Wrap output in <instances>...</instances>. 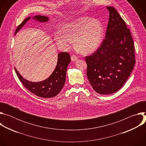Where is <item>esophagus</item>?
Here are the masks:
<instances>
[{
	"mask_svg": "<svg viewBox=\"0 0 146 146\" xmlns=\"http://www.w3.org/2000/svg\"><path fill=\"white\" fill-rule=\"evenodd\" d=\"M77 59H78V56L75 55H72L71 56V59L72 61H76L77 60Z\"/></svg>",
	"mask_w": 146,
	"mask_h": 146,
	"instance_id": "esophagus-1",
	"label": "esophagus"
}]
</instances>
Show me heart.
Here are the masks:
<instances>
[{"instance_id": "b5f03b06", "label": "heart", "mask_w": 146, "mask_h": 146, "mask_svg": "<svg viewBox=\"0 0 146 146\" xmlns=\"http://www.w3.org/2000/svg\"><path fill=\"white\" fill-rule=\"evenodd\" d=\"M103 35L102 25L98 21L82 17L66 24L54 35L56 44L60 48L69 49L75 41L77 51L82 54L94 52L100 46Z\"/></svg>"}]
</instances>
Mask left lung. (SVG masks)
Listing matches in <instances>:
<instances>
[{
	"instance_id": "obj_1",
	"label": "left lung",
	"mask_w": 146,
	"mask_h": 146,
	"mask_svg": "<svg viewBox=\"0 0 146 146\" xmlns=\"http://www.w3.org/2000/svg\"><path fill=\"white\" fill-rule=\"evenodd\" d=\"M109 19L105 38L96 51L86 56L87 76L94 90L109 95L118 91L135 64L133 38L125 22L113 7H106Z\"/></svg>"
}]
</instances>
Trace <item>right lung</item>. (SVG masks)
Instances as JSON below:
<instances>
[{
    "instance_id": "right-lung-1",
    "label": "right lung",
    "mask_w": 146,
    "mask_h": 146,
    "mask_svg": "<svg viewBox=\"0 0 146 146\" xmlns=\"http://www.w3.org/2000/svg\"><path fill=\"white\" fill-rule=\"evenodd\" d=\"M31 17L25 18L15 32V35L22 28ZM33 18L39 22L46 23L49 18L46 16L36 15ZM71 61L70 55L67 52H62L58 55L56 68L51 76L45 80L40 82H31L24 78L15 68L17 75L24 87L30 92L39 97L50 98L57 95L63 88L66 80L67 68Z\"/></svg>"
}]
</instances>
